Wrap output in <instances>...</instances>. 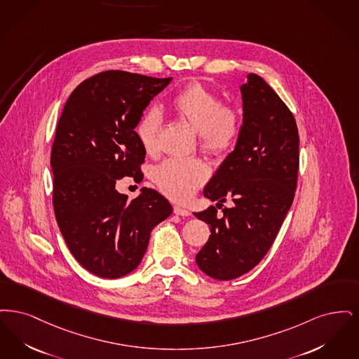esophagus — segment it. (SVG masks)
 I'll use <instances>...</instances> for the list:
<instances>
[{"instance_id":"obj_1","label":"esophagus","mask_w":359,"mask_h":359,"mask_svg":"<svg viewBox=\"0 0 359 359\" xmlns=\"http://www.w3.org/2000/svg\"><path fill=\"white\" fill-rule=\"evenodd\" d=\"M174 213L177 215V216H190V212L185 209V208H181V206H174Z\"/></svg>"}]
</instances>
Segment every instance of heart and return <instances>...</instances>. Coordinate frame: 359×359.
I'll list each match as a JSON object with an SVG mask.
<instances>
[{
  "mask_svg": "<svg viewBox=\"0 0 359 359\" xmlns=\"http://www.w3.org/2000/svg\"><path fill=\"white\" fill-rule=\"evenodd\" d=\"M172 109L198 133L200 144L209 153L229 150L240 133V118L233 109L224 107L217 95L200 83H193L172 97ZM162 116L156 109H146L135 133L147 154L156 153ZM209 175L208 166L200 159L169 158L154 172L156 187L175 201H187Z\"/></svg>",
  "mask_w": 359,
  "mask_h": 359,
  "instance_id": "1",
  "label": "heart"
}]
</instances>
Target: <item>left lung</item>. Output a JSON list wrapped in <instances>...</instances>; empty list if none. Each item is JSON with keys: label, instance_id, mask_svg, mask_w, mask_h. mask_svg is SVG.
Segmentation results:
<instances>
[{"label": "left lung", "instance_id": "obj_1", "mask_svg": "<svg viewBox=\"0 0 359 359\" xmlns=\"http://www.w3.org/2000/svg\"><path fill=\"white\" fill-rule=\"evenodd\" d=\"M243 126L234 150L203 189V197L232 200L222 215L215 206L194 213L210 226L196 255L205 275L232 280L259 264L279 233L295 196L299 134L292 112L264 79L247 76L240 87Z\"/></svg>", "mask_w": 359, "mask_h": 359}]
</instances>
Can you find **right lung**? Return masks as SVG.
<instances>
[{
	"label": "right lung",
	"instance_id": "obj_1",
	"mask_svg": "<svg viewBox=\"0 0 359 359\" xmlns=\"http://www.w3.org/2000/svg\"><path fill=\"white\" fill-rule=\"evenodd\" d=\"M172 79L106 71L80 83L62 109L50 154L55 216L74 257L99 278L131 273L151 231L172 215L154 189L142 187L133 201L115 189L123 177L143 180L135 127Z\"/></svg>",
	"mask_w": 359,
	"mask_h": 359
}]
</instances>
